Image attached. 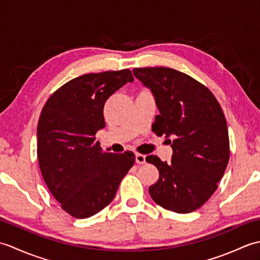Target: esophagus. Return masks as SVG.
<instances>
[{
  "label": "esophagus",
  "instance_id": "34e87169",
  "mask_svg": "<svg viewBox=\"0 0 260 260\" xmlns=\"http://www.w3.org/2000/svg\"><path fill=\"white\" fill-rule=\"evenodd\" d=\"M135 159H136V163L137 164H144L145 163V155L137 153L136 155H135Z\"/></svg>",
  "mask_w": 260,
  "mask_h": 260
}]
</instances>
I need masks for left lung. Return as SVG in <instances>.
I'll return each instance as SVG.
<instances>
[{"instance_id":"left-lung-1","label":"left lung","mask_w":260,"mask_h":260,"mask_svg":"<svg viewBox=\"0 0 260 260\" xmlns=\"http://www.w3.org/2000/svg\"><path fill=\"white\" fill-rule=\"evenodd\" d=\"M133 74L155 99L159 115L154 132L165 135L173 150L171 163L157 156L146 157L159 172L158 181L148 190L150 196L170 211H194L217 190L229 162L222 109L206 86L178 70L135 68Z\"/></svg>"}]
</instances>
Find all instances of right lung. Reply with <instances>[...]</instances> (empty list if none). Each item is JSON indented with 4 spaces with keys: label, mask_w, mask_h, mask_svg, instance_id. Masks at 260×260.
Returning <instances> with one entry per match:
<instances>
[{
    "label": "right lung",
    "mask_w": 260,
    "mask_h": 260,
    "mask_svg": "<svg viewBox=\"0 0 260 260\" xmlns=\"http://www.w3.org/2000/svg\"><path fill=\"white\" fill-rule=\"evenodd\" d=\"M131 70L77 77L52 93L39 118L38 159L48 189L78 219L108 206L135 163L133 152L105 153L96 133L105 127V102L127 82Z\"/></svg>",
    "instance_id": "add662e5"
}]
</instances>
